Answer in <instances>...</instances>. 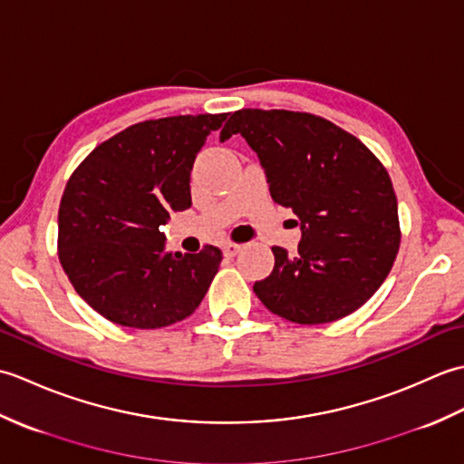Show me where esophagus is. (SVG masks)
I'll list each match as a JSON object with an SVG mask.
<instances>
[{
	"label": "esophagus",
	"instance_id": "esophagus-1",
	"mask_svg": "<svg viewBox=\"0 0 464 464\" xmlns=\"http://www.w3.org/2000/svg\"><path fill=\"white\" fill-rule=\"evenodd\" d=\"M241 251V245H237V243H231V241H225L223 243V255L225 257H235V255H237Z\"/></svg>",
	"mask_w": 464,
	"mask_h": 464
}]
</instances>
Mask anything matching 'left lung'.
Returning <instances> with one entry per match:
<instances>
[{
    "label": "left lung",
    "instance_id": "left-lung-1",
    "mask_svg": "<svg viewBox=\"0 0 464 464\" xmlns=\"http://www.w3.org/2000/svg\"><path fill=\"white\" fill-rule=\"evenodd\" d=\"M235 133L257 153L273 201L291 207L301 227L299 253L273 247L275 267L255 295L299 324L357 311L387 279L401 245L387 169L357 137L311 113L239 110L221 140Z\"/></svg>",
    "mask_w": 464,
    "mask_h": 464
}]
</instances>
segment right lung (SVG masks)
<instances>
[{"instance_id": "add662e5", "label": "right lung", "mask_w": 464, "mask_h": 464, "mask_svg": "<svg viewBox=\"0 0 464 464\" xmlns=\"http://www.w3.org/2000/svg\"><path fill=\"white\" fill-rule=\"evenodd\" d=\"M227 115L135 123L97 145L69 177L57 217L59 263L107 321L160 329L199 307L221 249L167 253L160 227L191 207L193 161Z\"/></svg>"}]
</instances>
